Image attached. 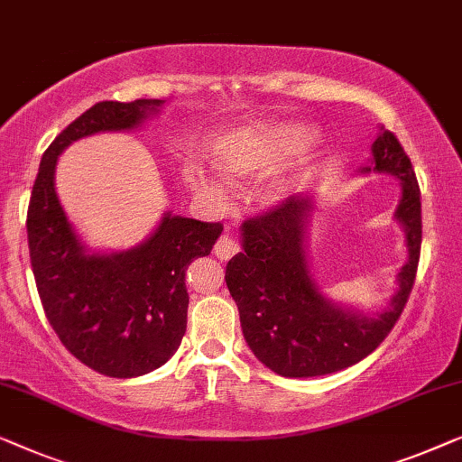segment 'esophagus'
Segmentation results:
<instances>
[{
  "instance_id": "34e87169",
  "label": "esophagus",
  "mask_w": 462,
  "mask_h": 462,
  "mask_svg": "<svg viewBox=\"0 0 462 462\" xmlns=\"http://www.w3.org/2000/svg\"><path fill=\"white\" fill-rule=\"evenodd\" d=\"M213 253H216L217 259H222V262H228L232 255H236L238 253V243L232 236H228V234H224V236L216 243Z\"/></svg>"
}]
</instances>
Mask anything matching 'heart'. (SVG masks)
<instances>
[{
    "instance_id": "1",
    "label": "heart",
    "mask_w": 462,
    "mask_h": 462,
    "mask_svg": "<svg viewBox=\"0 0 462 462\" xmlns=\"http://www.w3.org/2000/svg\"><path fill=\"white\" fill-rule=\"evenodd\" d=\"M310 140V129L289 125L268 134H238L219 148L217 163L224 173L238 178L272 163L281 154L293 152ZM197 181V180H194ZM203 190L216 194L217 186L209 181H197Z\"/></svg>"
}]
</instances>
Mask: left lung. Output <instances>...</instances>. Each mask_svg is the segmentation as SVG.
I'll use <instances>...</instances> for the list:
<instances>
[{"mask_svg": "<svg viewBox=\"0 0 462 462\" xmlns=\"http://www.w3.org/2000/svg\"><path fill=\"white\" fill-rule=\"evenodd\" d=\"M373 154L376 171L402 180L395 217L406 226L411 251L392 310L381 316L349 314L324 301L316 291L303 251V217L310 209L305 199H284L243 224L245 251L226 265V284L238 305L246 343L278 374L320 376L352 366L385 341L406 308L423 240L420 188L395 134L383 132L374 140Z\"/></svg>", "mask_w": 462, "mask_h": 462, "instance_id": "1", "label": "left lung"}]
</instances>
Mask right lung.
<instances>
[{
	"label": "right lung",
	"mask_w": 462,
	"mask_h": 462,
	"mask_svg": "<svg viewBox=\"0 0 462 462\" xmlns=\"http://www.w3.org/2000/svg\"><path fill=\"white\" fill-rule=\"evenodd\" d=\"M161 100L98 102L64 127L43 152L27 211L37 293L58 339L96 373L129 379L163 366L188 320L186 270L209 255L219 222L169 213L144 245L116 255H88L54 190L56 159L70 142L129 129Z\"/></svg>",
	"instance_id": "obj_1"
}]
</instances>
